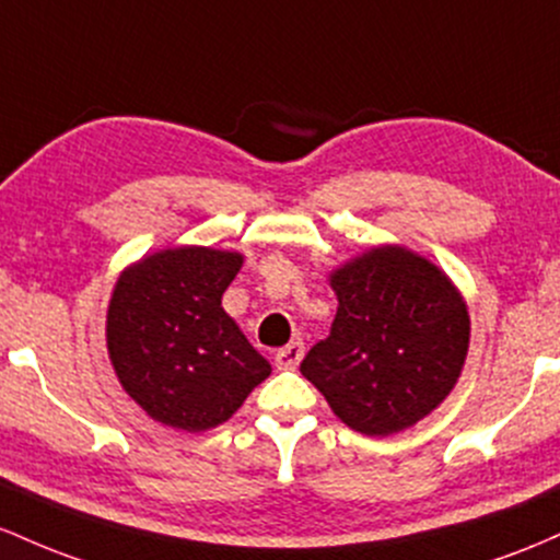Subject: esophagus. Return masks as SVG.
Here are the masks:
<instances>
[{
  "instance_id": "obj_1",
  "label": "esophagus",
  "mask_w": 560,
  "mask_h": 560,
  "mask_svg": "<svg viewBox=\"0 0 560 560\" xmlns=\"http://www.w3.org/2000/svg\"><path fill=\"white\" fill-rule=\"evenodd\" d=\"M301 357H304V343L291 341L288 347H282L278 354H275V364H278L280 370H296Z\"/></svg>"
}]
</instances>
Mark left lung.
I'll list each match as a JSON object with an SVG mask.
<instances>
[{
	"mask_svg": "<svg viewBox=\"0 0 560 560\" xmlns=\"http://www.w3.org/2000/svg\"><path fill=\"white\" fill-rule=\"evenodd\" d=\"M330 336L301 362L349 429L388 436L416 425L455 388L470 317L447 275L405 246H375L330 272Z\"/></svg>",
	"mask_w": 560,
	"mask_h": 560,
	"instance_id": "8db88e82",
	"label": "left lung"
}]
</instances>
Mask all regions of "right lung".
Returning a JSON list of instances; mask_svg holds the SVG:
<instances>
[{"mask_svg":"<svg viewBox=\"0 0 560 560\" xmlns=\"http://www.w3.org/2000/svg\"><path fill=\"white\" fill-rule=\"evenodd\" d=\"M241 267L237 250L163 248L124 269L113 288L110 364L124 392L159 423L217 429L272 373L222 310Z\"/></svg>","mask_w":560,"mask_h":560,"instance_id":"add662e5","label":"right lung"}]
</instances>
